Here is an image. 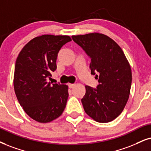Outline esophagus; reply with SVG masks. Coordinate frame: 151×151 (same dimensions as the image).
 Returning <instances> with one entry per match:
<instances>
[{"mask_svg":"<svg viewBox=\"0 0 151 151\" xmlns=\"http://www.w3.org/2000/svg\"><path fill=\"white\" fill-rule=\"evenodd\" d=\"M68 86H69L70 88H72L75 86V83H69V84H68Z\"/></svg>","mask_w":151,"mask_h":151,"instance_id":"1","label":"esophagus"}]
</instances>
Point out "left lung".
Returning <instances> with one entry per match:
<instances>
[{
    "instance_id": "1",
    "label": "left lung",
    "mask_w": 151,
    "mask_h": 151,
    "mask_svg": "<svg viewBox=\"0 0 151 151\" xmlns=\"http://www.w3.org/2000/svg\"><path fill=\"white\" fill-rule=\"evenodd\" d=\"M72 37L90 56L91 74L99 82L97 88L85 86L81 99L85 112L99 123L114 121L123 111L130 93L132 70L126 56L115 41L102 33Z\"/></svg>"
}]
</instances>
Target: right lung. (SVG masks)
<instances>
[{"label":"right lung","mask_w":151,"mask_h":151,"mask_svg":"<svg viewBox=\"0 0 151 151\" xmlns=\"http://www.w3.org/2000/svg\"><path fill=\"white\" fill-rule=\"evenodd\" d=\"M72 39L68 35H42L30 40L15 63L14 88L24 111L39 123L58 118L65 108L68 86L47 82L56 70L60 49Z\"/></svg>","instance_id":"1"}]
</instances>
